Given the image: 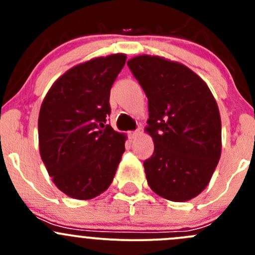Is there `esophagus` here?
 <instances>
[{
	"instance_id": "1",
	"label": "esophagus",
	"mask_w": 255,
	"mask_h": 255,
	"mask_svg": "<svg viewBox=\"0 0 255 255\" xmlns=\"http://www.w3.org/2000/svg\"><path fill=\"white\" fill-rule=\"evenodd\" d=\"M140 134V130L139 129H137V130H134V132H129V138H137L138 135Z\"/></svg>"
}]
</instances>
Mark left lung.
Wrapping results in <instances>:
<instances>
[{
    "label": "left lung",
    "instance_id": "8db88e82",
    "mask_svg": "<svg viewBox=\"0 0 255 255\" xmlns=\"http://www.w3.org/2000/svg\"><path fill=\"white\" fill-rule=\"evenodd\" d=\"M128 66L148 97L145 130L154 153L144 161L159 196L185 202L201 194L221 158V117L207 84L191 69L163 56L138 55Z\"/></svg>",
    "mask_w": 255,
    "mask_h": 255
}]
</instances>
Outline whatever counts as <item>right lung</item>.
<instances>
[{"instance_id":"add662e5","label":"right lung","mask_w":255,"mask_h":255,"mask_svg":"<svg viewBox=\"0 0 255 255\" xmlns=\"http://www.w3.org/2000/svg\"><path fill=\"white\" fill-rule=\"evenodd\" d=\"M126 54L99 56L69 69L49 89L38 118L39 153L60 191L90 200L109 189L127 135L116 132L110 91Z\"/></svg>"}]
</instances>
